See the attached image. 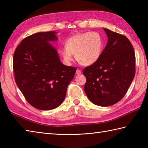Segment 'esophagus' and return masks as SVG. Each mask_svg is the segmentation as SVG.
Returning a JSON list of instances; mask_svg holds the SVG:
<instances>
[{
    "label": "esophagus",
    "mask_w": 148,
    "mask_h": 148,
    "mask_svg": "<svg viewBox=\"0 0 148 148\" xmlns=\"http://www.w3.org/2000/svg\"><path fill=\"white\" fill-rule=\"evenodd\" d=\"M81 73V71L79 70V69H77L76 70V74H80Z\"/></svg>",
    "instance_id": "obj_1"
}]
</instances>
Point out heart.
<instances>
[{
  "mask_svg": "<svg viewBox=\"0 0 148 148\" xmlns=\"http://www.w3.org/2000/svg\"><path fill=\"white\" fill-rule=\"evenodd\" d=\"M103 49V40L97 32L77 34L68 39L65 47L61 49V55L67 64H70L73 55L81 64L92 65L99 60Z\"/></svg>",
  "mask_w": 148,
  "mask_h": 148,
  "instance_id": "b5f03b06",
  "label": "heart"
}]
</instances>
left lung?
I'll return each mask as SVG.
<instances>
[{
    "label": "left lung",
    "instance_id": "8db88e82",
    "mask_svg": "<svg viewBox=\"0 0 148 148\" xmlns=\"http://www.w3.org/2000/svg\"><path fill=\"white\" fill-rule=\"evenodd\" d=\"M108 37L102 55L95 64L84 68V92L93 103L107 107L121 100L136 73L134 48L126 36L103 29Z\"/></svg>",
    "mask_w": 148,
    "mask_h": 148
}]
</instances>
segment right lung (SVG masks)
I'll return each instance as SVG.
<instances>
[{"instance_id": "1", "label": "right lung", "mask_w": 148, "mask_h": 148, "mask_svg": "<svg viewBox=\"0 0 148 148\" xmlns=\"http://www.w3.org/2000/svg\"><path fill=\"white\" fill-rule=\"evenodd\" d=\"M57 32L32 34L21 40L13 55L15 81L27 101L40 110L57 108L64 101L76 68L65 65L50 42Z\"/></svg>"}]
</instances>
